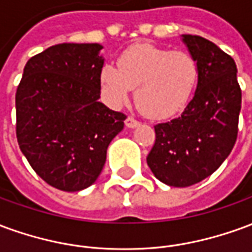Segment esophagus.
I'll list each match as a JSON object with an SVG mask.
<instances>
[{
	"label": "esophagus",
	"mask_w": 252,
	"mask_h": 252,
	"mask_svg": "<svg viewBox=\"0 0 252 252\" xmlns=\"http://www.w3.org/2000/svg\"><path fill=\"white\" fill-rule=\"evenodd\" d=\"M126 126L128 128H135V126H139V121L135 119V117H132V116H128L126 119Z\"/></svg>",
	"instance_id": "1"
}]
</instances>
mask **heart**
<instances>
[{"instance_id":"1","label":"heart","mask_w":252,"mask_h":252,"mask_svg":"<svg viewBox=\"0 0 252 252\" xmlns=\"http://www.w3.org/2000/svg\"><path fill=\"white\" fill-rule=\"evenodd\" d=\"M101 71V85L108 102L119 106L136 88L135 101L144 115L164 119L189 104L198 79L195 58L182 50H169L150 43L128 47L117 62Z\"/></svg>"}]
</instances>
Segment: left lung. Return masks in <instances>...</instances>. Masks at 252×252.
<instances>
[{"instance_id":"8db88e82","label":"left lung","mask_w":252,"mask_h":252,"mask_svg":"<svg viewBox=\"0 0 252 252\" xmlns=\"http://www.w3.org/2000/svg\"><path fill=\"white\" fill-rule=\"evenodd\" d=\"M200 79L182 115L155 128L147 164L160 182L175 188L198 184L216 171L238 137L242 90L235 61L201 36L184 35Z\"/></svg>"}]
</instances>
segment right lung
<instances>
[{
	"label": "right lung",
	"instance_id": "add662e5",
	"mask_svg": "<svg viewBox=\"0 0 252 252\" xmlns=\"http://www.w3.org/2000/svg\"><path fill=\"white\" fill-rule=\"evenodd\" d=\"M102 46L62 43L27 62L16 92V136L48 185L79 191L102 171L126 116L99 102Z\"/></svg>",
	"mask_w": 252,
	"mask_h": 252
}]
</instances>
